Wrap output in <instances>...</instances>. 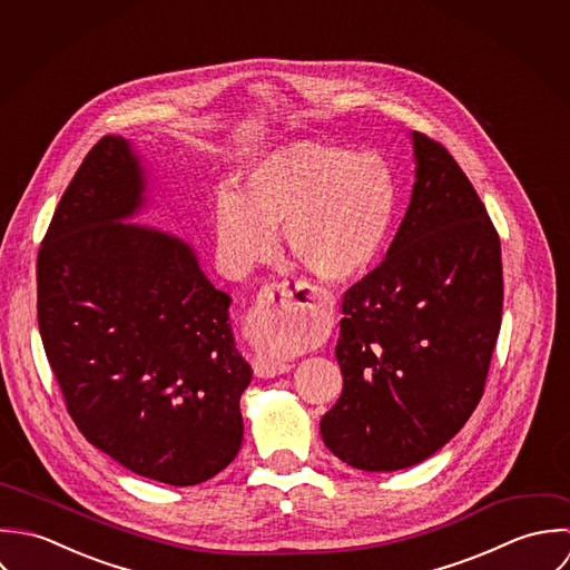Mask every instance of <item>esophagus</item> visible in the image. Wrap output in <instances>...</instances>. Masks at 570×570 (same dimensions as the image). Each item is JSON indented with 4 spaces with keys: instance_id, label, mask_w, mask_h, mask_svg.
Here are the masks:
<instances>
[{
    "instance_id": "obj_1",
    "label": "esophagus",
    "mask_w": 570,
    "mask_h": 570,
    "mask_svg": "<svg viewBox=\"0 0 570 570\" xmlns=\"http://www.w3.org/2000/svg\"><path fill=\"white\" fill-rule=\"evenodd\" d=\"M304 297L295 299L293 288L288 282H273L266 284L250 313H248V328L255 335H273L284 328H302V331H317L326 320H331L335 299L333 295L308 288L302 293ZM293 365L286 361H273L266 356H257L253 361V370L262 379H273L288 372Z\"/></svg>"
}]
</instances>
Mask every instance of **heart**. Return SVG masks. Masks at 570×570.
Instances as JSON below:
<instances>
[{"label":"heart","instance_id":"1","mask_svg":"<svg viewBox=\"0 0 570 570\" xmlns=\"http://www.w3.org/2000/svg\"><path fill=\"white\" fill-rule=\"evenodd\" d=\"M394 203V180L379 156L299 140L246 169L237 196H218V253L230 273L244 275L275 253V230L282 228L286 250L311 275L342 284L379 255ZM297 343L288 333L266 340L277 354Z\"/></svg>","mask_w":570,"mask_h":570}]
</instances>
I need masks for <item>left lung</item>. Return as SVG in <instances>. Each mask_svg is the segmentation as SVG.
Wrapping results in <instances>:
<instances>
[{
    "label": "left lung",
    "instance_id": "left-lung-1",
    "mask_svg": "<svg viewBox=\"0 0 570 570\" xmlns=\"http://www.w3.org/2000/svg\"><path fill=\"white\" fill-rule=\"evenodd\" d=\"M416 180L385 259L343 295L326 448L363 471L419 464L475 410L502 322L500 237L454 156L412 131Z\"/></svg>",
    "mask_w": 570,
    "mask_h": 570
}]
</instances>
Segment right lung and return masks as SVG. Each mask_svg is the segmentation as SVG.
<instances>
[{"instance_id":"add662e5","label":"right lung","mask_w":570,"mask_h":570,"mask_svg":"<svg viewBox=\"0 0 570 570\" xmlns=\"http://www.w3.org/2000/svg\"><path fill=\"white\" fill-rule=\"evenodd\" d=\"M140 156L104 136L68 185L37 257V320L79 432L125 469L205 482L239 452L250 365L230 297L196 250L125 223L147 203Z\"/></svg>"}]
</instances>
